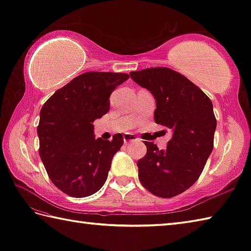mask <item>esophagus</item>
I'll return each mask as SVG.
<instances>
[{
	"label": "esophagus",
	"instance_id": "34e87169",
	"mask_svg": "<svg viewBox=\"0 0 251 251\" xmlns=\"http://www.w3.org/2000/svg\"><path fill=\"white\" fill-rule=\"evenodd\" d=\"M124 141L126 144H129V143H133V142L137 141V137L133 134H129V133H127V134L124 135Z\"/></svg>",
	"mask_w": 251,
	"mask_h": 251
}]
</instances>
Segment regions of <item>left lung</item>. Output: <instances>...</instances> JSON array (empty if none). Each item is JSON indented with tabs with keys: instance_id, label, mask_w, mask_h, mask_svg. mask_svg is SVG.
I'll return each instance as SVG.
<instances>
[{
	"instance_id": "1",
	"label": "left lung",
	"mask_w": 251,
	"mask_h": 251,
	"mask_svg": "<svg viewBox=\"0 0 251 251\" xmlns=\"http://www.w3.org/2000/svg\"><path fill=\"white\" fill-rule=\"evenodd\" d=\"M156 100L155 122L172 131L165 151L145 142L147 152L137 161L139 177L147 191L171 198L195 183L213 150L217 120L209 97L186 76L170 68L130 73Z\"/></svg>"
}]
</instances>
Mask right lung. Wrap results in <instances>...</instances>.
I'll return each instance as SVG.
<instances>
[{
  "mask_svg": "<svg viewBox=\"0 0 251 251\" xmlns=\"http://www.w3.org/2000/svg\"><path fill=\"white\" fill-rule=\"evenodd\" d=\"M127 74L84 73L57 90L40 111L39 154L54 185L71 197L93 195L104 185L114 155L124 145L95 139L93 122L108 112L109 96Z\"/></svg>",
  "mask_w": 251,
  "mask_h": 251,
  "instance_id": "right-lung-1",
  "label": "right lung"
}]
</instances>
